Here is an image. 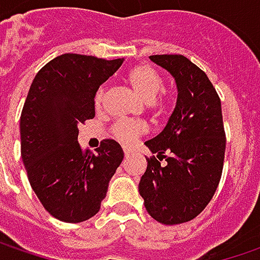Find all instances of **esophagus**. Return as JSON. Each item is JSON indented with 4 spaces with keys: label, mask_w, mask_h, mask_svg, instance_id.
Instances as JSON below:
<instances>
[{
    "label": "esophagus",
    "mask_w": 260,
    "mask_h": 260,
    "mask_svg": "<svg viewBox=\"0 0 260 260\" xmlns=\"http://www.w3.org/2000/svg\"><path fill=\"white\" fill-rule=\"evenodd\" d=\"M123 152H124L125 157H127V156L132 155V149H127V147H124V149H123Z\"/></svg>",
    "instance_id": "obj_1"
}]
</instances>
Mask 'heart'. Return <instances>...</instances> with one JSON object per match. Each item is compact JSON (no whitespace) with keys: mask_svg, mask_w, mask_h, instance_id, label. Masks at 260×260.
<instances>
[{"mask_svg":"<svg viewBox=\"0 0 260 260\" xmlns=\"http://www.w3.org/2000/svg\"><path fill=\"white\" fill-rule=\"evenodd\" d=\"M127 81L135 89L140 98L152 105L157 114H164L169 101L166 98L156 100V96L164 89V78L156 71L155 68L149 65H137L127 74ZM104 86H100L94 95L95 107H101L104 100ZM147 132V127L140 121H118L113 127V136L118 142L130 145L135 142L136 137L142 136Z\"/></svg>","mask_w":260,"mask_h":260,"instance_id":"b5f03b06","label":"heart"}]
</instances>
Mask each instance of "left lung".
Returning <instances> with one entry per match:
<instances>
[{
    "label": "left lung",
    "mask_w": 260,
    "mask_h": 260,
    "mask_svg": "<svg viewBox=\"0 0 260 260\" xmlns=\"http://www.w3.org/2000/svg\"><path fill=\"white\" fill-rule=\"evenodd\" d=\"M175 78L178 98L174 113L159 135L145 145L156 156L139 182L147 213L162 224L195 218L218 186L225 152L221 101L197 65L182 55L150 56ZM166 159V164L160 165Z\"/></svg>",
    "instance_id": "8db88e82"
}]
</instances>
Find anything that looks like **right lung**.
Returning a JSON list of instances; mask_svg holds the SVG:
<instances>
[{"instance_id":"1","label":"right lung","mask_w":260,"mask_h":260,"mask_svg":"<svg viewBox=\"0 0 260 260\" xmlns=\"http://www.w3.org/2000/svg\"><path fill=\"white\" fill-rule=\"evenodd\" d=\"M123 59L65 53L35 76L20 117L21 157L46 211L65 223L94 217L124 153L105 139L96 152L78 143L79 124L94 118V95Z\"/></svg>"}]
</instances>
